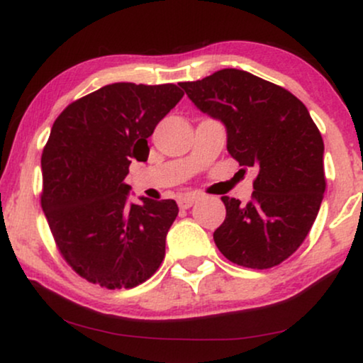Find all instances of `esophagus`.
<instances>
[{"mask_svg": "<svg viewBox=\"0 0 363 363\" xmlns=\"http://www.w3.org/2000/svg\"><path fill=\"white\" fill-rule=\"evenodd\" d=\"M196 201H197V196H194V194H186V196L179 197L177 204H179V208H181V209H189L191 206L196 203Z\"/></svg>", "mask_w": 363, "mask_h": 363, "instance_id": "obj_1", "label": "esophagus"}]
</instances>
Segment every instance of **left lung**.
<instances>
[{"label": "left lung", "mask_w": 363, "mask_h": 363, "mask_svg": "<svg viewBox=\"0 0 363 363\" xmlns=\"http://www.w3.org/2000/svg\"><path fill=\"white\" fill-rule=\"evenodd\" d=\"M181 86L226 125L231 157L258 171L246 206L221 197L226 219L213 235L216 246L245 268L283 263L308 236L327 187L318 127L291 91L236 68Z\"/></svg>", "instance_id": "obj_1"}]
</instances>
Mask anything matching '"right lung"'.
Returning a JSON list of instances; mask_svg holds the SVG:
<instances>
[{"instance_id": "add662e5", "label": "right lung", "mask_w": 363, "mask_h": 363, "mask_svg": "<svg viewBox=\"0 0 363 363\" xmlns=\"http://www.w3.org/2000/svg\"><path fill=\"white\" fill-rule=\"evenodd\" d=\"M184 91L174 84L105 85L55 121L41 154V208L63 259L107 290L134 288L157 272L176 201L140 197L123 182L132 159L147 160V139Z\"/></svg>"}]
</instances>
